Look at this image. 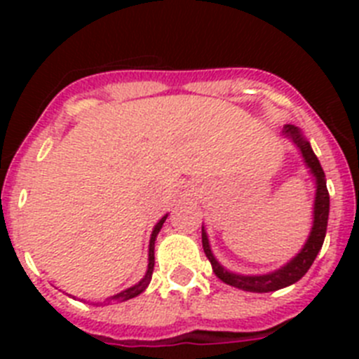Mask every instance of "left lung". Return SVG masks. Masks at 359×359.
Here are the masks:
<instances>
[{
  "mask_svg": "<svg viewBox=\"0 0 359 359\" xmlns=\"http://www.w3.org/2000/svg\"><path fill=\"white\" fill-rule=\"evenodd\" d=\"M286 133L294 140V144L298 145V149L302 151V156L306 160V163L309 165L311 172L315 174L316 177V199H315V224H313V230H311V236L307 239L306 246L302 248V252L294 257L293 261L287 262L284 268L277 269L273 273L268 275H259V277H243V275L230 273L223 266L219 264L214 259L210 252V246H208V239L205 230L201 231L203 239V250L207 253L208 261H210L212 269L219 278L226 284L233 287H239L244 291H253V293H269V291H277L282 287L291 286L297 280L304 277L307 273V269L311 268V264L315 262L316 255H318L320 248H322L323 239H325V230H327V219H329V192L327 185H325V172H323L322 165H320L318 158L311 149L309 142H306L300 136L297 128L293 126H286Z\"/></svg>",
  "mask_w": 359,
  "mask_h": 359,
  "instance_id": "left-lung-1",
  "label": "left lung"
}]
</instances>
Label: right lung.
Returning <instances> with one entry per match:
<instances>
[{
	"instance_id": "1",
	"label": "right lung",
	"mask_w": 359,
	"mask_h": 359,
	"mask_svg": "<svg viewBox=\"0 0 359 359\" xmlns=\"http://www.w3.org/2000/svg\"><path fill=\"white\" fill-rule=\"evenodd\" d=\"M165 219H167V215L165 217H161L160 223L154 226V230H152V236H151V243H149V268H147V273H145V277L142 278L136 286L129 287V290L122 291V293L115 294L113 297V300H116V302H123V300H129V298L136 297V294H140L142 291L145 290V287L149 286V282H151L152 278V269H154V241H156V236H158V231L161 230V226H163L165 223Z\"/></svg>"
}]
</instances>
